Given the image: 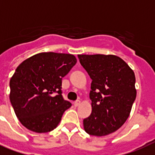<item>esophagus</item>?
<instances>
[{
	"mask_svg": "<svg viewBox=\"0 0 155 155\" xmlns=\"http://www.w3.org/2000/svg\"><path fill=\"white\" fill-rule=\"evenodd\" d=\"M80 104V100H77V101H75V102H74V105L75 106V107H77V106H79Z\"/></svg>",
	"mask_w": 155,
	"mask_h": 155,
	"instance_id": "obj_1",
	"label": "esophagus"
}]
</instances>
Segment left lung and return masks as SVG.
Here are the masks:
<instances>
[{"label":"left lung","mask_w":155,"mask_h":155,"mask_svg":"<svg viewBox=\"0 0 155 155\" xmlns=\"http://www.w3.org/2000/svg\"><path fill=\"white\" fill-rule=\"evenodd\" d=\"M80 64L92 79V113L84 119L86 133L105 136L117 130L130 116L136 99L135 75L116 55L79 54Z\"/></svg>","instance_id":"left-lung-1"}]
</instances>
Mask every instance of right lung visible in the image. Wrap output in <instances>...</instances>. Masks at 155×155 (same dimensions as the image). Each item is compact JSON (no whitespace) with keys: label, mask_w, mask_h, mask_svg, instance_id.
<instances>
[{"label":"right lung","mask_w":155,"mask_h":155,"mask_svg":"<svg viewBox=\"0 0 155 155\" xmlns=\"http://www.w3.org/2000/svg\"><path fill=\"white\" fill-rule=\"evenodd\" d=\"M76 63L70 54L45 52L25 59L9 82L10 103L16 116L35 133L53 130L71 106L62 92V78Z\"/></svg>","instance_id":"add662e5"}]
</instances>
